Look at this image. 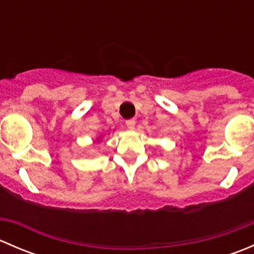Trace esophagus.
Listing matches in <instances>:
<instances>
[{"label":"esophagus","instance_id":"obj_1","mask_svg":"<svg viewBox=\"0 0 254 254\" xmlns=\"http://www.w3.org/2000/svg\"><path fill=\"white\" fill-rule=\"evenodd\" d=\"M125 124H127V127H129V129H134L136 122H135V119H129V120H127V122H125Z\"/></svg>","mask_w":254,"mask_h":254}]
</instances>
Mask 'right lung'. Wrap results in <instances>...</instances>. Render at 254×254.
<instances>
[{
    "mask_svg": "<svg viewBox=\"0 0 254 254\" xmlns=\"http://www.w3.org/2000/svg\"><path fill=\"white\" fill-rule=\"evenodd\" d=\"M99 140H101V137H98V139L96 140V141H94V143H97V142H99Z\"/></svg>",
    "mask_w": 254,
    "mask_h": 254,
    "instance_id": "right-lung-1",
    "label": "right lung"
}]
</instances>
